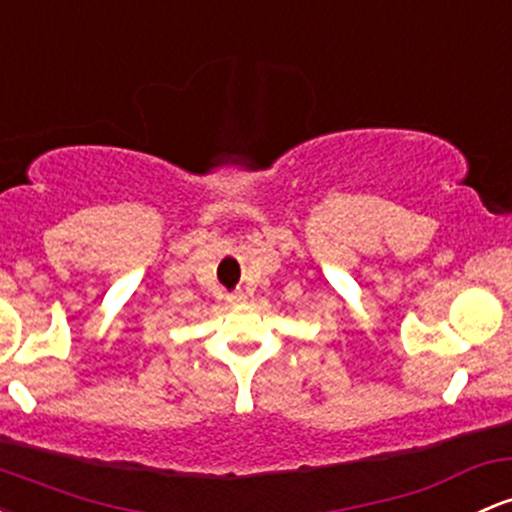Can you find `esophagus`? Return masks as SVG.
<instances>
[{
	"instance_id": "obj_1",
	"label": "esophagus",
	"mask_w": 512,
	"mask_h": 512,
	"mask_svg": "<svg viewBox=\"0 0 512 512\" xmlns=\"http://www.w3.org/2000/svg\"><path fill=\"white\" fill-rule=\"evenodd\" d=\"M243 301H245L243 294H230V296H228L230 306H238V303H243Z\"/></svg>"
}]
</instances>
